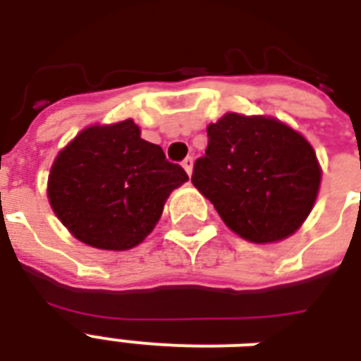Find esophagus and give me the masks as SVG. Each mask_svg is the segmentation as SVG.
<instances>
[{"instance_id":"obj_1","label":"esophagus","mask_w":361,"mask_h":361,"mask_svg":"<svg viewBox=\"0 0 361 361\" xmlns=\"http://www.w3.org/2000/svg\"><path fill=\"white\" fill-rule=\"evenodd\" d=\"M181 166L185 168V172L191 173V170H193V158L188 157V158H185V160H183V162H181Z\"/></svg>"}]
</instances>
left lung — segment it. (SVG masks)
Returning a JSON list of instances; mask_svg holds the SVG:
<instances>
[{
    "label": "left lung",
    "instance_id": "obj_1",
    "mask_svg": "<svg viewBox=\"0 0 361 361\" xmlns=\"http://www.w3.org/2000/svg\"><path fill=\"white\" fill-rule=\"evenodd\" d=\"M209 145L191 181L230 230L255 243L279 242L307 219L321 183L317 157L279 119L226 114L207 127Z\"/></svg>",
    "mask_w": 361,
    "mask_h": 361
}]
</instances>
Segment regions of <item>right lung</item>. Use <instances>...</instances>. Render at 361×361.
Instances as JSON below:
<instances>
[{
	"instance_id": "right-lung-1",
	"label": "right lung",
	"mask_w": 361,
	"mask_h": 361,
	"mask_svg": "<svg viewBox=\"0 0 361 361\" xmlns=\"http://www.w3.org/2000/svg\"><path fill=\"white\" fill-rule=\"evenodd\" d=\"M183 181L185 170L126 119L77 135L51 166L48 197L77 240L123 251L150 234L168 195Z\"/></svg>"
}]
</instances>
